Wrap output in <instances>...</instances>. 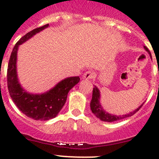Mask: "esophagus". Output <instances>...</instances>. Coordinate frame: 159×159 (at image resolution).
Returning a JSON list of instances; mask_svg holds the SVG:
<instances>
[{"label":"esophagus","instance_id":"34e87169","mask_svg":"<svg viewBox=\"0 0 159 159\" xmlns=\"http://www.w3.org/2000/svg\"><path fill=\"white\" fill-rule=\"evenodd\" d=\"M94 77H95V73H93V71L92 70H88L83 75L82 78L83 79H92Z\"/></svg>","mask_w":159,"mask_h":159}]
</instances>
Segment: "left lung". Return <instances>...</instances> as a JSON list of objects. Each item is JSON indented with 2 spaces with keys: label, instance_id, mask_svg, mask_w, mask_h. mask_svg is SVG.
Listing matches in <instances>:
<instances>
[{
  "label": "left lung",
  "instance_id": "1",
  "mask_svg": "<svg viewBox=\"0 0 159 159\" xmlns=\"http://www.w3.org/2000/svg\"><path fill=\"white\" fill-rule=\"evenodd\" d=\"M144 48L146 51L148 53V54L150 55V57H152V54H151L150 51H149L148 49L146 47L144 46ZM144 102H143L141 106L138 108H137L136 109H134L132 112H129V113L125 114V115H114V114L109 113L108 112H106L102 106L101 103H100V91L96 86H94L93 91H92V98L90 102V107L91 110L95 115V116L98 117V119H100L102 121H105V122H114V121L117 120H123V119L126 118V117H129L133 116L134 114L136 113L138 110L141 108V106H143Z\"/></svg>",
  "mask_w": 159,
  "mask_h": 159
}]
</instances>
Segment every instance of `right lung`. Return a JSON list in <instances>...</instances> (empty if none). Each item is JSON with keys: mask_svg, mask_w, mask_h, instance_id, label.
Segmentation results:
<instances>
[{"mask_svg": "<svg viewBox=\"0 0 159 159\" xmlns=\"http://www.w3.org/2000/svg\"><path fill=\"white\" fill-rule=\"evenodd\" d=\"M47 27L49 24L33 29L20 39L13 48L7 66V88L11 98L20 111L35 120H49L56 117L65 104L69 91L80 81L79 77H69L42 94L29 93L20 84L17 75L18 47Z\"/></svg>", "mask_w": 159, "mask_h": 159, "instance_id": "obj_1", "label": "right lung"}]
</instances>
